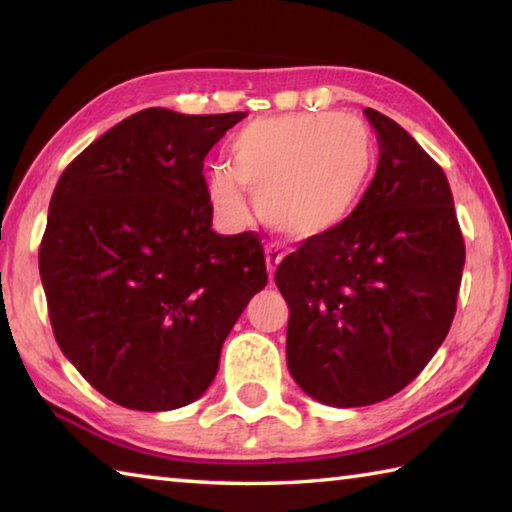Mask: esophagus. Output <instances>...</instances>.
Segmentation results:
<instances>
[{"mask_svg":"<svg viewBox=\"0 0 512 512\" xmlns=\"http://www.w3.org/2000/svg\"><path fill=\"white\" fill-rule=\"evenodd\" d=\"M282 257H284V253H282L280 248H275V246H268V248H266V268H268V277L275 275V268H277V264L282 262Z\"/></svg>","mask_w":512,"mask_h":512,"instance_id":"1","label":"esophagus"}]
</instances>
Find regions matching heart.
<instances>
[{
	"mask_svg": "<svg viewBox=\"0 0 512 512\" xmlns=\"http://www.w3.org/2000/svg\"><path fill=\"white\" fill-rule=\"evenodd\" d=\"M375 146L352 115L296 112L250 121L230 142V167L207 173V196L225 223L248 219L246 192L277 235L307 241L350 219L370 183Z\"/></svg>",
	"mask_w": 512,
	"mask_h": 512,
	"instance_id": "heart-1",
	"label": "heart"
}]
</instances>
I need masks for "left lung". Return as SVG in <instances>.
<instances>
[{"mask_svg": "<svg viewBox=\"0 0 512 512\" xmlns=\"http://www.w3.org/2000/svg\"><path fill=\"white\" fill-rule=\"evenodd\" d=\"M379 162L350 219L282 259L287 363L314 400L350 409L400 393L443 345L465 244L445 171L391 117L366 108Z\"/></svg>", "mask_w": 512, "mask_h": 512, "instance_id": "obj_1", "label": "left lung"}]
</instances>
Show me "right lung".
<instances>
[{
	"label": "right lung",
	"mask_w": 512,
	"mask_h": 512,
	"mask_svg": "<svg viewBox=\"0 0 512 512\" xmlns=\"http://www.w3.org/2000/svg\"><path fill=\"white\" fill-rule=\"evenodd\" d=\"M246 112L146 108L76 155L49 203L38 264L56 343L119 406L201 397L221 345L268 282L255 232L216 235L203 160Z\"/></svg>",
	"instance_id": "add662e5"
}]
</instances>
